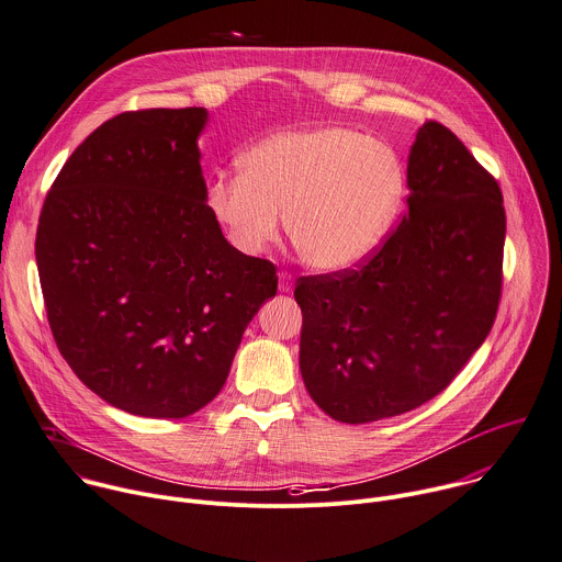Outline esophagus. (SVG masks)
Instances as JSON below:
<instances>
[{
  "mask_svg": "<svg viewBox=\"0 0 562 562\" xmlns=\"http://www.w3.org/2000/svg\"><path fill=\"white\" fill-rule=\"evenodd\" d=\"M280 291L291 293L293 291V276L286 271H280Z\"/></svg>",
  "mask_w": 562,
  "mask_h": 562,
  "instance_id": "obj_1",
  "label": "esophagus"
}]
</instances>
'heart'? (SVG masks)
Segmentation results:
<instances>
[{
	"mask_svg": "<svg viewBox=\"0 0 562 562\" xmlns=\"http://www.w3.org/2000/svg\"><path fill=\"white\" fill-rule=\"evenodd\" d=\"M240 176H216L212 218L247 256L286 229L300 258L324 273L361 265L386 240L406 196L397 151L341 125L271 134L249 147Z\"/></svg>",
	"mask_w": 562,
	"mask_h": 562,
	"instance_id": "b5f03b06",
	"label": "heart"
}]
</instances>
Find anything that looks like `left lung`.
I'll return each mask as SVG.
<instances>
[{"label": "left lung", "instance_id": "8db88e82", "mask_svg": "<svg viewBox=\"0 0 562 562\" xmlns=\"http://www.w3.org/2000/svg\"><path fill=\"white\" fill-rule=\"evenodd\" d=\"M408 214L357 269L306 276L300 370L335 422L368 424L437 397L492 330L505 207L496 178L437 121L408 156Z\"/></svg>", "mask_w": 562, "mask_h": 562}]
</instances>
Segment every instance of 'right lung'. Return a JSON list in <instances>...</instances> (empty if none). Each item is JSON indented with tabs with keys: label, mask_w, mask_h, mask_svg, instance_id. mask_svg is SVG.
Segmentation results:
<instances>
[{
	"label": "right lung",
	"mask_w": 562,
	"mask_h": 562,
	"mask_svg": "<svg viewBox=\"0 0 562 562\" xmlns=\"http://www.w3.org/2000/svg\"><path fill=\"white\" fill-rule=\"evenodd\" d=\"M205 108L123 112L66 160L35 256L59 352L103 402L182 419L225 386L276 267L232 247L207 205Z\"/></svg>",
	"instance_id": "obj_1"
}]
</instances>
